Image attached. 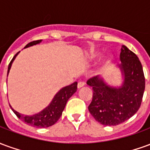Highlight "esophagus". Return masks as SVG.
Wrapping results in <instances>:
<instances>
[{"mask_svg":"<svg viewBox=\"0 0 150 150\" xmlns=\"http://www.w3.org/2000/svg\"><path fill=\"white\" fill-rule=\"evenodd\" d=\"M85 83L84 82H79L78 83V88H81L83 87H84Z\"/></svg>","mask_w":150,"mask_h":150,"instance_id":"34e87169","label":"esophagus"}]
</instances>
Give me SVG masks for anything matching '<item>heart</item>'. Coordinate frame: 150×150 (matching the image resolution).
Segmentation results:
<instances>
[{"mask_svg": "<svg viewBox=\"0 0 150 150\" xmlns=\"http://www.w3.org/2000/svg\"><path fill=\"white\" fill-rule=\"evenodd\" d=\"M101 54L100 51H93L92 53H91V54L89 56V59H91V60H96V59H97ZM112 61V57L109 55L105 56L104 59H102V64L103 65H108V64H109Z\"/></svg>", "mask_w": 150, "mask_h": 150, "instance_id": "1", "label": "heart"}]
</instances>
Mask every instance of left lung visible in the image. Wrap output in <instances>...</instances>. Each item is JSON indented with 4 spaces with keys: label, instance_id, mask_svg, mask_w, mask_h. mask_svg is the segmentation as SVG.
Here are the masks:
<instances>
[{
    "label": "left lung",
    "instance_id": "left-lung-1",
    "mask_svg": "<svg viewBox=\"0 0 150 150\" xmlns=\"http://www.w3.org/2000/svg\"><path fill=\"white\" fill-rule=\"evenodd\" d=\"M120 59L121 86H110L99 76L87 82L93 90L88 110L96 120L104 125H117L131 118L138 111L145 91V75L138 57L123 46Z\"/></svg>",
    "mask_w": 150,
    "mask_h": 150
}]
</instances>
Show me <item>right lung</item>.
<instances>
[{
    "label": "right lung",
    "instance_id": "1",
    "mask_svg": "<svg viewBox=\"0 0 150 150\" xmlns=\"http://www.w3.org/2000/svg\"><path fill=\"white\" fill-rule=\"evenodd\" d=\"M41 42H42V40H37V41L31 42L28 43L27 45L25 46V48L39 44ZM18 54L19 52L15 54L14 57L11 60V62H9L7 75H8V72L11 68L12 63L14 61V59H16ZM77 84H78L77 82H75L72 84L62 88L61 90H59L56 93L55 96L53 98L52 101L50 103L47 107L45 108L43 110L39 112L34 114L32 116H25V115L21 114L17 111H15L10 104H9V106L11 108L13 112L16 114V116H18L19 119L21 120L23 122L28 124L29 125L37 127V128H47V127L54 125L58 121V120L60 118V116H62V111L65 108L67 100L74 95V93H75V91H77Z\"/></svg>",
    "mask_w": 150,
    "mask_h": 150
}]
</instances>
